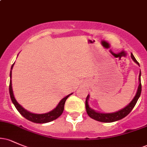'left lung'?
<instances>
[{
	"mask_svg": "<svg viewBox=\"0 0 147 147\" xmlns=\"http://www.w3.org/2000/svg\"><path fill=\"white\" fill-rule=\"evenodd\" d=\"M131 58L133 60V61L136 62L140 66V64L137 61V60L136 59L132 53L131 55ZM141 91H142V85H141V71H140V75H139V86H138L137 92H136V95H135L134 98L132 99L131 102L128 104L127 106H125L124 108H123L121 110L116 111L114 113H102L97 112L95 111L93 109H92L89 106L88 104V99H89V95H88L86 99V109L87 114L88 115V116L92 119H95V120L99 121L101 122H116V121L119 120V119H122V118L125 117L126 115H128L130 113L131 111L133 110V109L134 108V106H136V103H137L138 99H139L140 96L141 95Z\"/></svg>",
	"mask_w": 147,
	"mask_h": 147,
	"instance_id": "obj_1",
	"label": "left lung"
}]
</instances>
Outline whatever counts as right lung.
<instances>
[{"label":"right lung","mask_w":147,"mask_h":147,"mask_svg":"<svg viewBox=\"0 0 147 147\" xmlns=\"http://www.w3.org/2000/svg\"><path fill=\"white\" fill-rule=\"evenodd\" d=\"M14 63L12 64L11 67V71H10V82H9V95L10 97H11V102H12L14 105L16 107V109H17L18 112L20 113V114L22 116H23L25 119H28V120L31 121V122H34V123H39V124H43V123H48L52 121L55 120L58 118L63 113V109H64V105H65V102L66 101V99H68V97L70 95H71L72 93L69 94L68 95H67L66 97H65L63 98L60 101L59 103L58 104V105L57 106V107L55 109H54L53 110L50 111V112L46 113H43V114H36L33 113L29 112L27 110H25L23 107H22V106L20 105L17 102V101L15 99L14 93H13V90H12V85H11V70H12L13 66H14Z\"/></svg>","instance_id":"1"}]
</instances>
